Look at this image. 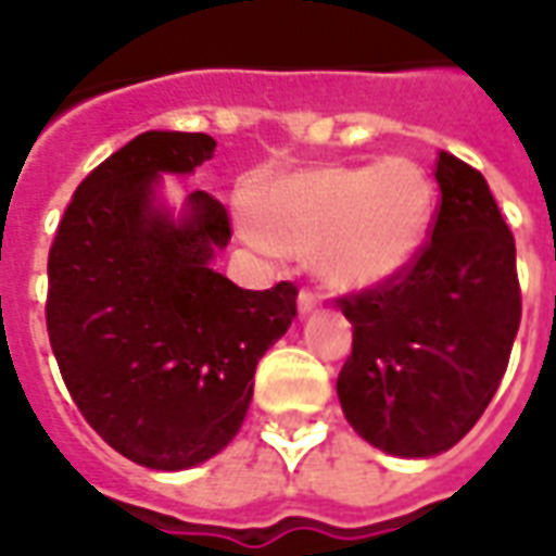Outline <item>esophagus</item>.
I'll return each mask as SVG.
<instances>
[{
	"instance_id": "esophagus-1",
	"label": "esophagus",
	"mask_w": 556,
	"mask_h": 556,
	"mask_svg": "<svg viewBox=\"0 0 556 556\" xmlns=\"http://www.w3.org/2000/svg\"><path fill=\"white\" fill-rule=\"evenodd\" d=\"M318 306H321V298H318V294H315V291L303 289L301 294H298V309H301V315L315 313V309H318Z\"/></svg>"
}]
</instances>
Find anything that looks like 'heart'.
Returning <instances> with one entry per match:
<instances>
[{"mask_svg": "<svg viewBox=\"0 0 556 556\" xmlns=\"http://www.w3.org/2000/svg\"><path fill=\"white\" fill-rule=\"evenodd\" d=\"M434 199L431 175L408 157L315 166L267 184L243 235L270 253L309 258L330 289H375L417 262Z\"/></svg>", "mask_w": 556, "mask_h": 556, "instance_id": "b5f03b06", "label": "heart"}]
</instances>
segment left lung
<instances>
[{
  "label": "left lung",
  "mask_w": 556,
  "mask_h": 556,
  "mask_svg": "<svg viewBox=\"0 0 556 556\" xmlns=\"http://www.w3.org/2000/svg\"><path fill=\"white\" fill-rule=\"evenodd\" d=\"M434 178L441 205L417 262L339 301L354 325L337 381L345 419L402 458L446 453L477 426L521 321L515 238L485 178L446 151Z\"/></svg>",
  "instance_id": "8db88e82"
}]
</instances>
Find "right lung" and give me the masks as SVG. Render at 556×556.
Returning a JSON list of instances; mask_svg holds the SVG:
<instances>
[{"mask_svg": "<svg viewBox=\"0 0 556 556\" xmlns=\"http://www.w3.org/2000/svg\"><path fill=\"white\" fill-rule=\"evenodd\" d=\"M207 134L148 130L79 184L47 262V330L71 399L103 441L151 470H187L238 434L298 289H238L211 262L231 238L214 195L160 205V175L211 160Z\"/></svg>", "mask_w": 556, "mask_h": 556, "instance_id": "add662e5", "label": "right lung"}]
</instances>
